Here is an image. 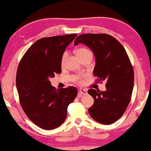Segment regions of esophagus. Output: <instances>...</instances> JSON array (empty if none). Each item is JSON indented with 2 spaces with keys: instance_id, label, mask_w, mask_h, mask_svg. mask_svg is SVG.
I'll use <instances>...</instances> for the list:
<instances>
[{
  "instance_id": "obj_1",
  "label": "esophagus",
  "mask_w": 151,
  "mask_h": 151,
  "mask_svg": "<svg viewBox=\"0 0 151 151\" xmlns=\"http://www.w3.org/2000/svg\"><path fill=\"white\" fill-rule=\"evenodd\" d=\"M87 93V91L86 89H83V88H80L78 90V95L80 96H83V95H85V94Z\"/></svg>"
}]
</instances>
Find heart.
Listing matches in <instances>:
<instances>
[{
    "label": "heart",
    "mask_w": 151,
    "mask_h": 151,
    "mask_svg": "<svg viewBox=\"0 0 151 151\" xmlns=\"http://www.w3.org/2000/svg\"><path fill=\"white\" fill-rule=\"evenodd\" d=\"M76 53L79 58H81V57H83V56L86 55H91V51L86 48H78V49L76 51ZM66 55H67V52H65L63 53V55L62 56V58H61V63H63L64 61H65V58L66 57Z\"/></svg>",
    "instance_id": "b5f03b06"
}]
</instances>
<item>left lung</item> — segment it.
Segmentation results:
<instances>
[{
  "instance_id": "1",
  "label": "left lung",
  "mask_w": 151,
  "mask_h": 151,
  "mask_svg": "<svg viewBox=\"0 0 151 151\" xmlns=\"http://www.w3.org/2000/svg\"><path fill=\"white\" fill-rule=\"evenodd\" d=\"M85 45L93 51L96 64L93 74L99 82L105 81V91L89 89L94 104L88 112L94 121L104 124L116 121L126 111L131 99L134 71L121 43L106 34H83L74 44Z\"/></svg>"
}]
</instances>
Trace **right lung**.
Listing matches in <instances>:
<instances>
[{"mask_svg": "<svg viewBox=\"0 0 151 151\" xmlns=\"http://www.w3.org/2000/svg\"><path fill=\"white\" fill-rule=\"evenodd\" d=\"M76 34L42 38L36 41L20 60L17 73L20 103L38 127L52 130L66 118L67 107L77 95L75 86L56 89L49 79L61 73V58Z\"/></svg>", "mask_w": 151, "mask_h": 151, "instance_id": "right-lung-1", "label": "right lung"}]
</instances>
